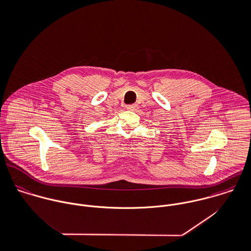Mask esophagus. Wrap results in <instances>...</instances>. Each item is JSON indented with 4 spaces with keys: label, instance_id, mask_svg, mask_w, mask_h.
<instances>
[{
    "label": "esophagus",
    "instance_id": "obj_1",
    "mask_svg": "<svg viewBox=\"0 0 251 251\" xmlns=\"http://www.w3.org/2000/svg\"><path fill=\"white\" fill-rule=\"evenodd\" d=\"M126 109H127V110H130V111H134V110L137 109V105H136V104L127 105V106H126Z\"/></svg>",
    "mask_w": 251,
    "mask_h": 251
}]
</instances>
